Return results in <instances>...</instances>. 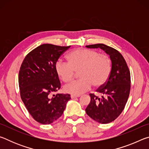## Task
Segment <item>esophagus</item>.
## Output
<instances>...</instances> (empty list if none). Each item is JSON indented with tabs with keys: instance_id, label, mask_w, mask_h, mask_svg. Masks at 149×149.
Here are the masks:
<instances>
[{
	"instance_id": "34e87169",
	"label": "esophagus",
	"mask_w": 149,
	"mask_h": 149,
	"mask_svg": "<svg viewBox=\"0 0 149 149\" xmlns=\"http://www.w3.org/2000/svg\"><path fill=\"white\" fill-rule=\"evenodd\" d=\"M79 95H71V99H75V98H77V97H79Z\"/></svg>"
}]
</instances>
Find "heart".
Segmentation results:
<instances>
[{"mask_svg": "<svg viewBox=\"0 0 149 149\" xmlns=\"http://www.w3.org/2000/svg\"><path fill=\"white\" fill-rule=\"evenodd\" d=\"M67 62L58 61L55 65L57 75L64 83H70L79 73L81 79L64 87V91L79 95L89 91L93 85L100 88L110 76L112 63L110 57L95 50L77 49L68 54Z\"/></svg>", "mask_w": 149, "mask_h": 149, "instance_id": "1", "label": "heart"}]
</instances>
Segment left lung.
Here are the masks:
<instances>
[{"label":"left lung","instance_id":"left-lung-1","mask_svg":"<svg viewBox=\"0 0 149 149\" xmlns=\"http://www.w3.org/2000/svg\"><path fill=\"white\" fill-rule=\"evenodd\" d=\"M89 49H102L110 56L112 69L107 81L97 90L99 97L91 93V102L85 109L87 114L100 123L115 120L124 109L131 88L130 72L124 58L117 50L104 44L87 45Z\"/></svg>","mask_w":149,"mask_h":149}]
</instances>
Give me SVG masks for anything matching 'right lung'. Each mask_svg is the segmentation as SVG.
<instances>
[{"label": "right lung", "mask_w": 149, "mask_h": 149, "mask_svg": "<svg viewBox=\"0 0 149 149\" xmlns=\"http://www.w3.org/2000/svg\"><path fill=\"white\" fill-rule=\"evenodd\" d=\"M68 47L43 44L25 57L19 72V87L22 101L37 122L50 124L61 116L71 99L69 94L50 95L60 88L55 70L59 57Z\"/></svg>", "instance_id": "right-lung-1"}]
</instances>
